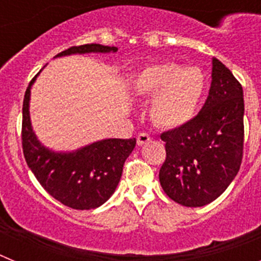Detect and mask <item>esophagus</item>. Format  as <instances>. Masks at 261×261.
Listing matches in <instances>:
<instances>
[{"label": "esophagus", "mask_w": 261, "mask_h": 261, "mask_svg": "<svg viewBox=\"0 0 261 261\" xmlns=\"http://www.w3.org/2000/svg\"><path fill=\"white\" fill-rule=\"evenodd\" d=\"M150 135L146 132H141V133H138L137 136V145L138 146H141V145L146 144V142L150 141Z\"/></svg>", "instance_id": "esophagus-1"}]
</instances>
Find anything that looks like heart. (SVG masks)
<instances>
[{
  "mask_svg": "<svg viewBox=\"0 0 261 261\" xmlns=\"http://www.w3.org/2000/svg\"><path fill=\"white\" fill-rule=\"evenodd\" d=\"M205 89V78L197 68L179 64L147 66L135 82V93L151 98L150 116L163 128H177L195 116Z\"/></svg>",
  "mask_w": 261,
  "mask_h": 261,
  "instance_id": "b5f03b06",
  "label": "heart"
}]
</instances>
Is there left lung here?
<instances>
[{"label": "left lung", "instance_id": "obj_1", "mask_svg": "<svg viewBox=\"0 0 261 261\" xmlns=\"http://www.w3.org/2000/svg\"><path fill=\"white\" fill-rule=\"evenodd\" d=\"M212 64L211 90L201 111L161 135L166 142L161 186L170 199L190 208L222 195L243 158V89L220 60L213 57Z\"/></svg>", "mask_w": 261, "mask_h": 261}]
</instances>
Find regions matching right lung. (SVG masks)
I'll list each match as a JSON object with an SVG mask.
<instances>
[{
	"label": "right lung",
	"mask_w": 261,
	"mask_h": 261,
	"mask_svg": "<svg viewBox=\"0 0 261 261\" xmlns=\"http://www.w3.org/2000/svg\"><path fill=\"white\" fill-rule=\"evenodd\" d=\"M116 50V47L84 44L68 48L57 56ZM35 78L24 93L22 108V149L27 165L41 187L65 206L77 211L98 208L116 190L124 162L136 146V138L103 140L73 153L49 150L38 141L30 121V90Z\"/></svg>",
	"instance_id": "add662e5"
}]
</instances>
